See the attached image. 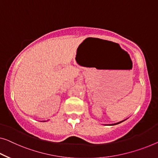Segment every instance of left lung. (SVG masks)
I'll return each mask as SVG.
<instances>
[{"label": "left lung", "mask_w": 158, "mask_h": 158, "mask_svg": "<svg viewBox=\"0 0 158 158\" xmlns=\"http://www.w3.org/2000/svg\"><path fill=\"white\" fill-rule=\"evenodd\" d=\"M122 122V121H121ZM121 122H119V123H116V124H118V123H121ZM116 124H113V125H116Z\"/></svg>", "instance_id": "8db88e82"}]
</instances>
